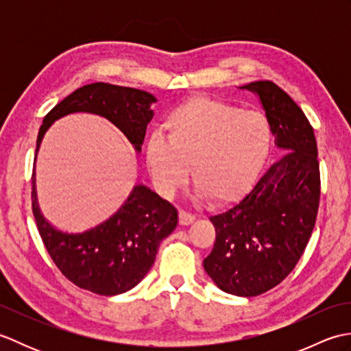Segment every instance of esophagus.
I'll return each instance as SVG.
<instances>
[{
    "instance_id": "esophagus-1",
    "label": "esophagus",
    "mask_w": 351,
    "mask_h": 351,
    "mask_svg": "<svg viewBox=\"0 0 351 351\" xmlns=\"http://www.w3.org/2000/svg\"><path fill=\"white\" fill-rule=\"evenodd\" d=\"M195 220H196V215H193V214H190L187 211H181L180 213V223H181L182 226H189Z\"/></svg>"
}]
</instances>
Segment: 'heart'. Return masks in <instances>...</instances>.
I'll list each match as a JSON object with an SVG mask.
<instances>
[{
	"label": "heart",
	"instance_id": "b5f03b06",
	"mask_svg": "<svg viewBox=\"0 0 351 351\" xmlns=\"http://www.w3.org/2000/svg\"><path fill=\"white\" fill-rule=\"evenodd\" d=\"M146 145V164L162 195L189 176L200 196L230 204L252 190L273 147V128L259 111L219 98L193 95L171 108Z\"/></svg>",
	"mask_w": 351,
	"mask_h": 351
}]
</instances>
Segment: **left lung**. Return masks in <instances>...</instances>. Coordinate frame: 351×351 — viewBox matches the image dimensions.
<instances>
[{
  "instance_id": "obj_1",
  "label": "left lung",
  "mask_w": 351,
  "mask_h": 351,
  "mask_svg": "<svg viewBox=\"0 0 351 351\" xmlns=\"http://www.w3.org/2000/svg\"><path fill=\"white\" fill-rule=\"evenodd\" d=\"M240 88L258 96L285 152L240 204L210 219L213 252L204 268L221 291L255 297L278 285L299 263L315 226L319 170L314 130L300 107L271 81Z\"/></svg>"
}]
</instances>
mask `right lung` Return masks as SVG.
Returning a JSON list of instances; mask_svg holds the SVG:
<instances>
[{"label":"right lung","mask_w":351,"mask_h":351,"mask_svg":"<svg viewBox=\"0 0 351 351\" xmlns=\"http://www.w3.org/2000/svg\"><path fill=\"white\" fill-rule=\"evenodd\" d=\"M154 95L132 87L93 83L80 87L52 108L37 136L36 156L45 134L72 113L106 117L140 154L147 123L154 117ZM33 214L49 256L77 287L99 295H116L143 280L160 243L178 226V211L146 185H136L128 199L106 221L84 232H63L43 217L33 173Z\"/></svg>","instance_id":"right-lung-1"}]
</instances>
